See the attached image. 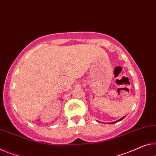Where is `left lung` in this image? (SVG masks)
Listing matches in <instances>:
<instances>
[{
  "instance_id": "left-lung-1",
  "label": "left lung",
  "mask_w": 156,
  "mask_h": 156,
  "mask_svg": "<svg viewBox=\"0 0 156 156\" xmlns=\"http://www.w3.org/2000/svg\"><path fill=\"white\" fill-rule=\"evenodd\" d=\"M125 117H126V116H123V117H122L121 119H120L119 120H118V121H114V122H112V123H109V124H114V123H117V122H119V121H121V120H123L124 118H125Z\"/></svg>"
}]
</instances>
